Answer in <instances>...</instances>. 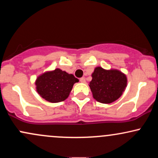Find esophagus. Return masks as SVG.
Instances as JSON below:
<instances>
[{
  "label": "esophagus",
  "mask_w": 158,
  "mask_h": 158,
  "mask_svg": "<svg viewBox=\"0 0 158 158\" xmlns=\"http://www.w3.org/2000/svg\"><path fill=\"white\" fill-rule=\"evenodd\" d=\"M79 81H80L81 83H85V77H81V79H79Z\"/></svg>",
  "instance_id": "1"
}]
</instances>
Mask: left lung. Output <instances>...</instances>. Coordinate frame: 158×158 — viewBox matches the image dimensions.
I'll use <instances>...</instances> for the list:
<instances>
[{
    "mask_svg": "<svg viewBox=\"0 0 158 158\" xmlns=\"http://www.w3.org/2000/svg\"><path fill=\"white\" fill-rule=\"evenodd\" d=\"M91 77L89 87L93 97L104 104L118 99L126 90L128 82L126 74L117 69L106 70L97 67Z\"/></svg>",
    "mask_w": 158,
    "mask_h": 158,
    "instance_id": "left-lung-1",
    "label": "left lung"
}]
</instances>
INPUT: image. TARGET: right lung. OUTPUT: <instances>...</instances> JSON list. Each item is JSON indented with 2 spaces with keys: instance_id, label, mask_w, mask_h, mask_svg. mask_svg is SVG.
<instances>
[{
  "instance_id": "add662e5",
  "label": "right lung",
  "mask_w": 158,
  "mask_h": 158,
  "mask_svg": "<svg viewBox=\"0 0 158 158\" xmlns=\"http://www.w3.org/2000/svg\"><path fill=\"white\" fill-rule=\"evenodd\" d=\"M73 74H69L61 69L46 71L35 80V89L40 97L52 103L65 100L70 95L73 85L78 82Z\"/></svg>"
}]
</instances>
